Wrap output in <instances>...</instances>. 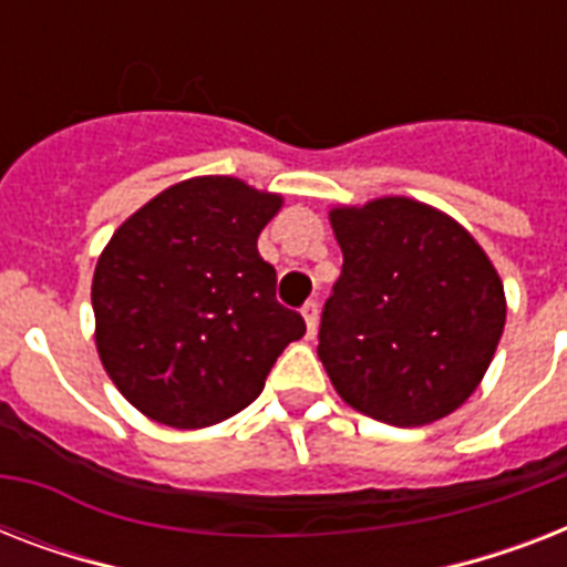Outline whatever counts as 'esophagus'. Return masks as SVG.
Masks as SVG:
<instances>
[{
    "instance_id": "obj_1",
    "label": "esophagus",
    "mask_w": 567,
    "mask_h": 567,
    "mask_svg": "<svg viewBox=\"0 0 567 567\" xmlns=\"http://www.w3.org/2000/svg\"><path fill=\"white\" fill-rule=\"evenodd\" d=\"M302 318H306V332H309V338L318 332V320H320V306L318 300H309L306 306H302Z\"/></svg>"
}]
</instances>
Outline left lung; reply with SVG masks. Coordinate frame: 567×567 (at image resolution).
I'll return each mask as SVG.
<instances>
[{
	"instance_id": "8db88e82",
	"label": "left lung",
	"mask_w": 567,
	"mask_h": 567,
	"mask_svg": "<svg viewBox=\"0 0 567 567\" xmlns=\"http://www.w3.org/2000/svg\"><path fill=\"white\" fill-rule=\"evenodd\" d=\"M344 252L318 355L347 403L423 426L474 394L506 323L503 282L447 214L405 196L329 214Z\"/></svg>"
}]
</instances>
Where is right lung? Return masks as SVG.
<instances>
[{"mask_svg":"<svg viewBox=\"0 0 567 567\" xmlns=\"http://www.w3.org/2000/svg\"><path fill=\"white\" fill-rule=\"evenodd\" d=\"M282 199L229 176L173 185L128 217L93 274L96 347L146 417L199 430L247 409L306 336L256 240Z\"/></svg>","mask_w":567,"mask_h":567,"instance_id":"1","label":"right lung"}]
</instances>
